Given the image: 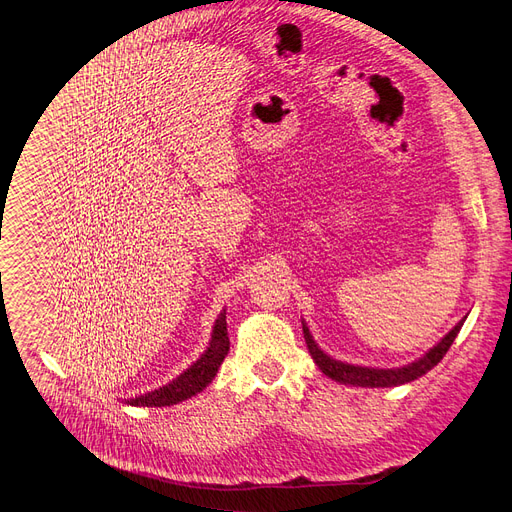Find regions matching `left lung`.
I'll use <instances>...</instances> for the list:
<instances>
[{
    "label": "left lung",
    "instance_id": "8db88e82",
    "mask_svg": "<svg viewBox=\"0 0 512 512\" xmlns=\"http://www.w3.org/2000/svg\"><path fill=\"white\" fill-rule=\"evenodd\" d=\"M466 318L468 316H464L440 342L431 346L423 356L415 358L413 362L403 364V367H395V369L362 367V364H350V362H344V360H336L318 346V342L314 340V336H312L304 318H302V330H304V338H306V344H308V350H310L314 362L318 364V369L326 377H330L332 381H336L340 385L379 389V387H399V385L411 383V381L423 377L425 373H429L435 367V364L446 356V352L450 350L458 332L462 330Z\"/></svg>",
    "mask_w": 512,
    "mask_h": 512
}]
</instances>
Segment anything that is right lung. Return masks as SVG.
<instances>
[{
  "instance_id": "right-lung-1",
  "label": "right lung",
  "mask_w": 512,
  "mask_h": 512,
  "mask_svg": "<svg viewBox=\"0 0 512 512\" xmlns=\"http://www.w3.org/2000/svg\"><path fill=\"white\" fill-rule=\"evenodd\" d=\"M227 354H229L227 310H223L212 326V336L206 350L200 354L196 362H192L184 373H180L176 379H172L164 387L131 397L125 403L133 407H170V405L182 403L198 395L212 383V379L218 373V367H221Z\"/></svg>"
}]
</instances>
